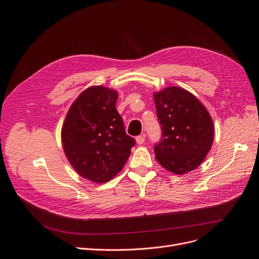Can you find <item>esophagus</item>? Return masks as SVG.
<instances>
[{
  "mask_svg": "<svg viewBox=\"0 0 259 259\" xmlns=\"http://www.w3.org/2000/svg\"><path fill=\"white\" fill-rule=\"evenodd\" d=\"M136 143H137L138 145H143V144L145 143V135L143 134V135L137 136V137H136Z\"/></svg>",
  "mask_w": 259,
  "mask_h": 259,
  "instance_id": "1",
  "label": "esophagus"
}]
</instances>
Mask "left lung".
<instances>
[{
    "mask_svg": "<svg viewBox=\"0 0 259 259\" xmlns=\"http://www.w3.org/2000/svg\"><path fill=\"white\" fill-rule=\"evenodd\" d=\"M162 137L154 146L161 165L182 175L197 168L210 150L214 138L213 120L190 92L169 86L153 94Z\"/></svg>",
    "mask_w": 259,
    "mask_h": 259,
    "instance_id": "obj_1",
    "label": "left lung"
}]
</instances>
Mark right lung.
I'll use <instances>...</instances> for the list:
<instances>
[{
    "mask_svg": "<svg viewBox=\"0 0 259 259\" xmlns=\"http://www.w3.org/2000/svg\"><path fill=\"white\" fill-rule=\"evenodd\" d=\"M116 99L114 90L91 86L70 107L61 128L68 161L94 183H106L121 171L135 146L116 111Z\"/></svg>",
    "mask_w": 259,
    "mask_h": 259,
    "instance_id": "right-lung-1",
    "label": "right lung"
}]
</instances>
